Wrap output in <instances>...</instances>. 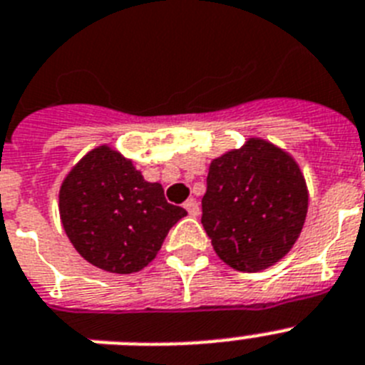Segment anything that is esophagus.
Segmentation results:
<instances>
[{"instance_id": "esophagus-1", "label": "esophagus", "mask_w": 365, "mask_h": 365, "mask_svg": "<svg viewBox=\"0 0 365 365\" xmlns=\"http://www.w3.org/2000/svg\"><path fill=\"white\" fill-rule=\"evenodd\" d=\"M185 208H186V210H188L190 216H199V203H197V201H195L194 197L186 201Z\"/></svg>"}]
</instances>
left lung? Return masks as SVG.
Returning a JSON list of instances; mask_svg holds the SVG:
<instances>
[{
	"instance_id": "left-lung-1",
	"label": "left lung",
	"mask_w": 365,
	"mask_h": 365,
	"mask_svg": "<svg viewBox=\"0 0 365 365\" xmlns=\"http://www.w3.org/2000/svg\"><path fill=\"white\" fill-rule=\"evenodd\" d=\"M203 223L217 257L236 272L277 264L297 242L308 212V190L292 155L262 138L214 158Z\"/></svg>"
}]
</instances>
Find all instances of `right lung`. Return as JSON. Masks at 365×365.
Segmentation results:
<instances>
[{
  "label": "right lung",
  "mask_w": 365,
  "mask_h": 365,
  "mask_svg": "<svg viewBox=\"0 0 365 365\" xmlns=\"http://www.w3.org/2000/svg\"><path fill=\"white\" fill-rule=\"evenodd\" d=\"M62 227L77 253L110 273H136L160 251L182 207L170 205L158 182H148L133 160L108 145L92 149L62 180Z\"/></svg>",
  "instance_id": "right-lung-1"
}]
</instances>
